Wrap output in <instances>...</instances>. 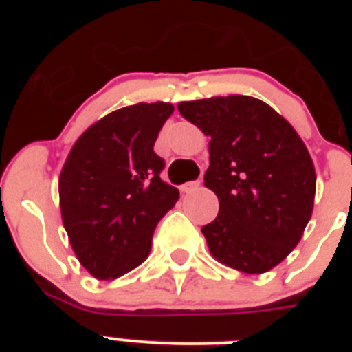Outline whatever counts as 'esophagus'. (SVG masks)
Returning <instances> with one entry per match:
<instances>
[{
	"instance_id": "obj_1",
	"label": "esophagus",
	"mask_w": 352,
	"mask_h": 352,
	"mask_svg": "<svg viewBox=\"0 0 352 352\" xmlns=\"http://www.w3.org/2000/svg\"><path fill=\"white\" fill-rule=\"evenodd\" d=\"M201 186V182H188L185 183V185H182V192H185V194H192V192H195Z\"/></svg>"
}]
</instances>
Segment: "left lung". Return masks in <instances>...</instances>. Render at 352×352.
Listing matches in <instances>:
<instances>
[{
	"label": "left lung",
	"mask_w": 352,
	"mask_h": 352,
	"mask_svg": "<svg viewBox=\"0 0 352 352\" xmlns=\"http://www.w3.org/2000/svg\"><path fill=\"white\" fill-rule=\"evenodd\" d=\"M178 111L210 138L204 185L220 208L201 231L211 256L248 275L270 272L300 243L312 217L309 149L285 118L254 96L179 102Z\"/></svg>",
	"instance_id": "8db88e82"
}]
</instances>
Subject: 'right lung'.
I'll return each instance as SVG.
<instances>
[{
	"label": "right lung",
	"instance_id": "obj_1",
	"mask_svg": "<svg viewBox=\"0 0 352 352\" xmlns=\"http://www.w3.org/2000/svg\"><path fill=\"white\" fill-rule=\"evenodd\" d=\"M173 104L121 107L93 123L72 146L60 174V208L77 259L98 280L144 263L160 219L179 199L162 182L153 151Z\"/></svg>",
	"mask_w": 352,
	"mask_h": 352
}]
</instances>
